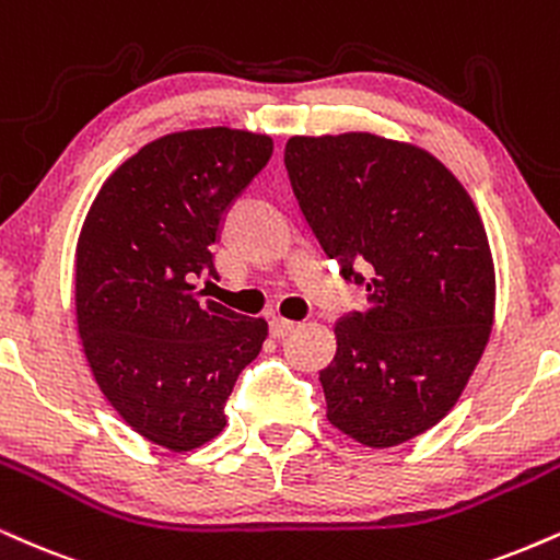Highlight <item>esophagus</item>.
Returning a JSON list of instances; mask_svg holds the SVG:
<instances>
[{
  "label": "esophagus",
  "instance_id": "esophagus-1",
  "mask_svg": "<svg viewBox=\"0 0 560 560\" xmlns=\"http://www.w3.org/2000/svg\"><path fill=\"white\" fill-rule=\"evenodd\" d=\"M292 331H294V320H287V318L271 320V336H276V339H284V336H289Z\"/></svg>",
  "mask_w": 560,
  "mask_h": 560
}]
</instances>
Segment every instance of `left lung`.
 <instances>
[{
    "label": "left lung",
    "mask_w": 560,
    "mask_h": 560,
    "mask_svg": "<svg viewBox=\"0 0 560 560\" xmlns=\"http://www.w3.org/2000/svg\"><path fill=\"white\" fill-rule=\"evenodd\" d=\"M284 164L323 250L368 287L320 370L328 422L399 446L448 415L488 345L495 273L480 213L435 156L378 135L289 138Z\"/></svg>",
    "instance_id": "left-lung-1"
}]
</instances>
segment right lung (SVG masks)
Returning <instances> with one entry per match:
<instances>
[{"label": "right lung", "mask_w": 560, "mask_h": 560, "mask_svg": "<svg viewBox=\"0 0 560 560\" xmlns=\"http://www.w3.org/2000/svg\"><path fill=\"white\" fill-rule=\"evenodd\" d=\"M273 153L268 135L229 127L164 135L104 182L75 253L78 331L119 417L172 451L224 430V404L268 323L213 300L211 247L234 200Z\"/></svg>", "instance_id": "add662e5"}]
</instances>
